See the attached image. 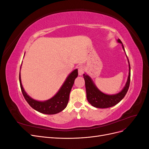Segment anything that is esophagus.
Listing matches in <instances>:
<instances>
[{
    "mask_svg": "<svg viewBox=\"0 0 149 149\" xmlns=\"http://www.w3.org/2000/svg\"><path fill=\"white\" fill-rule=\"evenodd\" d=\"M84 68L83 66H79L78 67V74L79 76H81L84 73Z\"/></svg>",
    "mask_w": 149,
    "mask_h": 149,
    "instance_id": "1",
    "label": "esophagus"
}]
</instances>
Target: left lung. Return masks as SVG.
I'll return each instance as SVG.
<instances>
[{
  "mask_svg": "<svg viewBox=\"0 0 149 149\" xmlns=\"http://www.w3.org/2000/svg\"><path fill=\"white\" fill-rule=\"evenodd\" d=\"M117 42L120 43L122 45V47L123 48V50L125 52V49L123 43L120 41V39L117 40ZM126 55V54H125ZM127 61L129 63V75L127 82H126L125 86L121 91L116 94H107L101 92L99 89L96 84H94L91 78L86 73L83 74V77L85 81V86L86 90V97L88 102L97 108H108L111 107L116 105L119 103L125 96L127 93L129 87L130 85V66L128 58Z\"/></svg>",
  "mask_w": 149,
  "mask_h": 149,
  "instance_id": "8db88e82",
  "label": "left lung"
}]
</instances>
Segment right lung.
<instances>
[{
  "mask_svg": "<svg viewBox=\"0 0 149 149\" xmlns=\"http://www.w3.org/2000/svg\"><path fill=\"white\" fill-rule=\"evenodd\" d=\"M22 66V65H21ZM21 68V67H20ZM78 75V69H75L68 76L55 95L48 100L40 101L35 100L27 94L24 90L21 81L20 71L19 74L20 85L22 94L29 104L37 111L45 114H55L64 110L69 101L70 93L74 80Z\"/></svg>",
  "mask_w": 149,
  "mask_h": 149,
  "instance_id": "1",
  "label": "right lung"
}]
</instances>
